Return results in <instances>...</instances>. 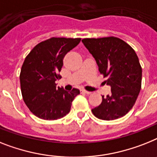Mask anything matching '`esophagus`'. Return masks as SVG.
I'll use <instances>...</instances> for the list:
<instances>
[{
  "mask_svg": "<svg viewBox=\"0 0 157 157\" xmlns=\"http://www.w3.org/2000/svg\"><path fill=\"white\" fill-rule=\"evenodd\" d=\"M81 92L84 93V94H91V92H90V91H87V90H81Z\"/></svg>",
  "mask_w": 157,
  "mask_h": 157,
  "instance_id": "obj_1",
  "label": "esophagus"
}]
</instances>
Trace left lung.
<instances>
[{"mask_svg":"<svg viewBox=\"0 0 157 157\" xmlns=\"http://www.w3.org/2000/svg\"><path fill=\"white\" fill-rule=\"evenodd\" d=\"M82 41L111 90L106 98L102 96V103L91 110L92 113L103 120L123 117L132 108L141 89L142 68L136 54L118 37L85 38Z\"/></svg>","mask_w":157,"mask_h":157,"instance_id":"left-lung-1","label":"left lung"}]
</instances>
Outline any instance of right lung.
I'll return each mask as SVG.
<instances>
[{"mask_svg":"<svg viewBox=\"0 0 157 157\" xmlns=\"http://www.w3.org/2000/svg\"><path fill=\"white\" fill-rule=\"evenodd\" d=\"M81 38L52 37L41 41L31 50L23 63L20 74L23 100L37 117L46 120L63 118L70 112L71 103L80 94L74 88L67 91L56 87L63 58Z\"/></svg>","mask_w":157,"mask_h":157,"instance_id":"add662e5","label":"right lung"}]
</instances>
